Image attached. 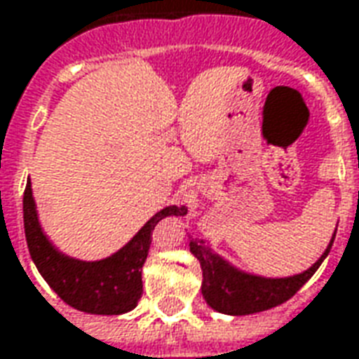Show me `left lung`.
I'll use <instances>...</instances> for the list:
<instances>
[{
    "label": "left lung",
    "mask_w": 359,
    "mask_h": 359,
    "mask_svg": "<svg viewBox=\"0 0 359 359\" xmlns=\"http://www.w3.org/2000/svg\"><path fill=\"white\" fill-rule=\"evenodd\" d=\"M332 242H334V236L323 256L308 271L288 278L254 277V275L236 271L226 264L223 257L213 254L202 241H196V238L190 242V252L198 257V262L202 265V294L211 308L229 316H250V313L277 308L286 300H290L311 278L317 267L323 264L327 254L331 252Z\"/></svg>",
    "instance_id": "8db88e82"
}]
</instances>
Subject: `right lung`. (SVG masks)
<instances>
[{
	"mask_svg": "<svg viewBox=\"0 0 359 359\" xmlns=\"http://www.w3.org/2000/svg\"><path fill=\"white\" fill-rule=\"evenodd\" d=\"M22 211L28 252L40 275L71 308L95 316H118L136 308L142 298V265L148 257L154 229L167 215H187V208L169 205L149 219L117 254L102 262H81L57 252L46 238L30 182L25 188Z\"/></svg>",
	"mask_w": 359,
	"mask_h": 359,
	"instance_id": "add662e5",
	"label": "right lung"
}]
</instances>
